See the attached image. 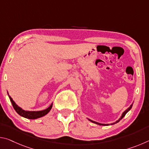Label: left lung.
Masks as SVG:
<instances>
[{
    "label": "left lung",
    "instance_id": "8db88e82",
    "mask_svg": "<svg viewBox=\"0 0 149 149\" xmlns=\"http://www.w3.org/2000/svg\"><path fill=\"white\" fill-rule=\"evenodd\" d=\"M132 106H133V104H131V106L130 107L127 108V110H125L124 112H123V114H122V116L120 117V118L118 120H117L116 122H114V123H110V125H113V124H115V123H118V122H119L120 121V120H122V118L125 116V115L127 114V113L129 112V111L131 110V108H132ZM89 120V121H91V122H93V123H96V124H97V125H110V124H104V123H99V122H95V121H93V120H90V119H88Z\"/></svg>",
    "mask_w": 149,
    "mask_h": 149
}]
</instances>
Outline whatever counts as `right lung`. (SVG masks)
I'll use <instances>...</instances> for the list:
<instances>
[{
    "label": "right lung",
    "mask_w": 149,
    "mask_h": 149,
    "mask_svg": "<svg viewBox=\"0 0 149 149\" xmlns=\"http://www.w3.org/2000/svg\"><path fill=\"white\" fill-rule=\"evenodd\" d=\"M9 99L10 100V101L12 104V106L14 108V110H16V112L19 115L21 116L27 118V119H31V120H34V119H37V118H39L41 117L44 116L46 114H47L48 113L50 112V110H51V108L52 107V103L50 104V107L49 108H47V109L43 110H41V111H26L22 109V108H20L18 107L15 102L13 100V99H12L10 96L8 95Z\"/></svg>",
    "instance_id": "right-lung-1"
}]
</instances>
